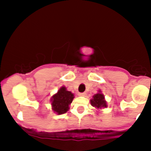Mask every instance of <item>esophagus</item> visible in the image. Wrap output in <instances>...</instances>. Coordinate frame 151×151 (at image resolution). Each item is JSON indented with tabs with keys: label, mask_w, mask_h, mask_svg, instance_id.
I'll return each mask as SVG.
<instances>
[{
	"label": "esophagus",
	"mask_w": 151,
	"mask_h": 151,
	"mask_svg": "<svg viewBox=\"0 0 151 151\" xmlns=\"http://www.w3.org/2000/svg\"><path fill=\"white\" fill-rule=\"evenodd\" d=\"M78 95L80 96H86V93H79Z\"/></svg>",
	"instance_id": "34e87169"
}]
</instances>
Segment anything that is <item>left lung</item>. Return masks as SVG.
I'll list each match as a JSON object with an SVG mask.
<instances>
[{
    "instance_id": "left-lung-1",
    "label": "left lung",
    "mask_w": 151,
    "mask_h": 151,
    "mask_svg": "<svg viewBox=\"0 0 151 151\" xmlns=\"http://www.w3.org/2000/svg\"><path fill=\"white\" fill-rule=\"evenodd\" d=\"M90 101H91V104L97 109H101L107 107V103L105 100L104 95L102 93L101 90H99L98 93L93 96Z\"/></svg>"
}]
</instances>
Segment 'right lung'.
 I'll list each match as a JSON object with an SVG mask.
<instances>
[{
	"label": "right lung",
	"mask_w": 151,
	"mask_h": 151,
	"mask_svg": "<svg viewBox=\"0 0 151 151\" xmlns=\"http://www.w3.org/2000/svg\"><path fill=\"white\" fill-rule=\"evenodd\" d=\"M74 98V93L67 91L66 87H60L58 92L51 97L52 109L58 115L66 113L69 109V106Z\"/></svg>",
	"instance_id": "obj_1"
}]
</instances>
